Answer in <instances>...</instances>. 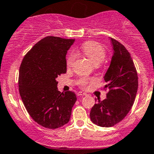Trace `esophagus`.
I'll return each instance as SVG.
<instances>
[{"instance_id": "esophagus-1", "label": "esophagus", "mask_w": 154, "mask_h": 154, "mask_svg": "<svg viewBox=\"0 0 154 154\" xmlns=\"http://www.w3.org/2000/svg\"><path fill=\"white\" fill-rule=\"evenodd\" d=\"M77 94V96H86V95H87V94H85V93L84 92H81V91L78 92Z\"/></svg>"}]
</instances>
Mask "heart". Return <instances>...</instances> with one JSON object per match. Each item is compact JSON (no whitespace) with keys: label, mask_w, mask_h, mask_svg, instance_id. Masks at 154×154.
Segmentation results:
<instances>
[{"label":"heart","mask_w":154,"mask_h":154,"mask_svg":"<svg viewBox=\"0 0 154 154\" xmlns=\"http://www.w3.org/2000/svg\"><path fill=\"white\" fill-rule=\"evenodd\" d=\"M81 49H82L83 53L86 55V57L89 58L91 62L95 65L100 64L106 57V49L102 44L97 42V41H90L84 43ZM76 57H77V56L74 53H71L69 55L67 59V67L68 68L73 67ZM94 81V80L93 78L80 77L77 80V83L82 89H87L88 87V85L92 84Z\"/></svg>","instance_id":"b5f03b06"}]
</instances>
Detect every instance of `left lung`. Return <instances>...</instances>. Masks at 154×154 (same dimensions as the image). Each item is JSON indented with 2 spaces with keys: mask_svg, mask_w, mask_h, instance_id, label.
<instances>
[{
  "mask_svg": "<svg viewBox=\"0 0 154 154\" xmlns=\"http://www.w3.org/2000/svg\"><path fill=\"white\" fill-rule=\"evenodd\" d=\"M113 48L111 63L104 76L109 89L106 98L98 100L90 113L94 124L103 127L118 124L131 110L138 88V76L133 59L125 47L110 38Z\"/></svg>",
  "mask_w": 154,
  "mask_h": 154,
  "instance_id": "8db88e82",
  "label": "left lung"
}]
</instances>
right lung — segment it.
Returning <instances> with one entry per match:
<instances>
[{"label":"right lung","mask_w":154,"mask_h":154,"mask_svg":"<svg viewBox=\"0 0 154 154\" xmlns=\"http://www.w3.org/2000/svg\"><path fill=\"white\" fill-rule=\"evenodd\" d=\"M74 42V39L48 36L26 54L20 64V97L29 115L45 128L67 124L77 100L74 92L58 91L56 80L67 72L66 54Z\"/></svg>","instance_id":"obj_1"}]
</instances>
